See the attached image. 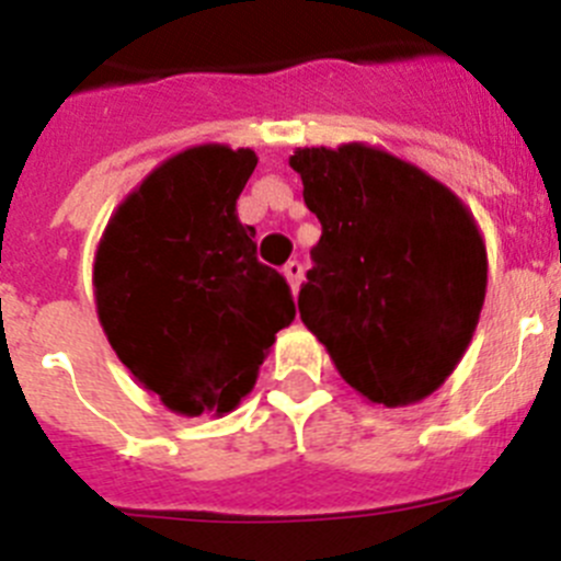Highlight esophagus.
Listing matches in <instances>:
<instances>
[{"label":"esophagus","instance_id":"1","mask_svg":"<svg viewBox=\"0 0 561 561\" xmlns=\"http://www.w3.org/2000/svg\"><path fill=\"white\" fill-rule=\"evenodd\" d=\"M284 275L286 280H289L291 291H297V286H300V280H304V264H300V261H289V264L284 266Z\"/></svg>","mask_w":561,"mask_h":561}]
</instances>
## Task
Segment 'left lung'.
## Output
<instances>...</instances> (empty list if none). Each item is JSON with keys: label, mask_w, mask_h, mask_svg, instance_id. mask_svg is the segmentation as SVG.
I'll return each instance as SVG.
<instances>
[{"label": "left lung", "mask_w": 561, "mask_h": 561, "mask_svg": "<svg viewBox=\"0 0 561 561\" xmlns=\"http://www.w3.org/2000/svg\"><path fill=\"white\" fill-rule=\"evenodd\" d=\"M323 236L297 295L351 388L399 408L444 385L485 297V247L453 191L376 148H297Z\"/></svg>", "instance_id": "8db88e82"}]
</instances>
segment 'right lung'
I'll return each instance as SVG.
<instances>
[{
    "label": "right lung",
    "instance_id": "obj_1",
    "mask_svg": "<svg viewBox=\"0 0 561 561\" xmlns=\"http://www.w3.org/2000/svg\"><path fill=\"white\" fill-rule=\"evenodd\" d=\"M250 148L199 146L148 173L95 257L98 317L142 388L182 415L230 413L295 320L286 277L255 255L236 202Z\"/></svg>",
    "mask_w": 561,
    "mask_h": 561
}]
</instances>
